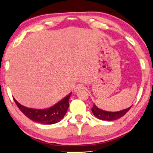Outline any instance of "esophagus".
Masks as SVG:
<instances>
[{
  "instance_id": "obj_1",
  "label": "esophagus",
  "mask_w": 153,
  "mask_h": 153,
  "mask_svg": "<svg viewBox=\"0 0 153 153\" xmlns=\"http://www.w3.org/2000/svg\"><path fill=\"white\" fill-rule=\"evenodd\" d=\"M83 89H85V86L82 85V84H78V85H77L76 87H75L74 90L75 91H79V90H82Z\"/></svg>"
}]
</instances>
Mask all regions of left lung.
<instances>
[{
    "label": "left lung",
    "instance_id": "1",
    "mask_svg": "<svg viewBox=\"0 0 153 153\" xmlns=\"http://www.w3.org/2000/svg\"><path fill=\"white\" fill-rule=\"evenodd\" d=\"M131 107H129L128 108L120 110L118 112H107L105 110H100L97 108L95 104L93 105V108H91L92 112L95 116L97 118L102 120H106V121H112V120H118L122 116H124L128 112V110L131 108Z\"/></svg>",
    "mask_w": 153,
    "mask_h": 153
}]
</instances>
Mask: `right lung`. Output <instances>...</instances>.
Instances as JSON below:
<instances>
[{"label":"right lung","mask_w":153,"mask_h":153,"mask_svg":"<svg viewBox=\"0 0 153 153\" xmlns=\"http://www.w3.org/2000/svg\"><path fill=\"white\" fill-rule=\"evenodd\" d=\"M71 94V93L53 106L43 110L27 108L21 105L15 99H14V100L22 113L32 121L42 124H53L60 122L66 114L69 107L68 101Z\"/></svg>","instance_id":"right-lung-1"}]
</instances>
